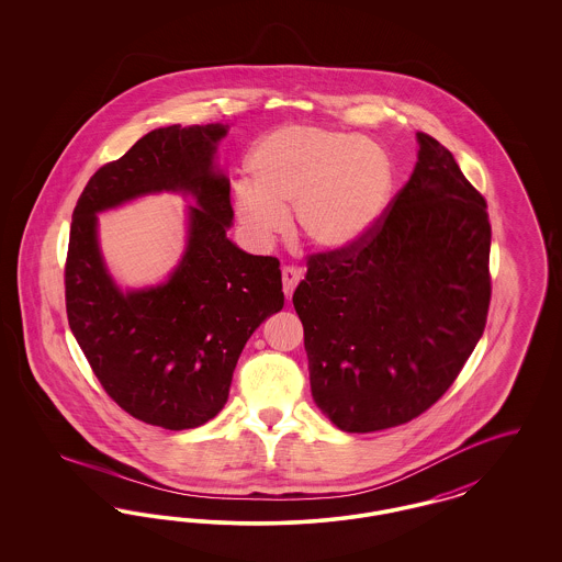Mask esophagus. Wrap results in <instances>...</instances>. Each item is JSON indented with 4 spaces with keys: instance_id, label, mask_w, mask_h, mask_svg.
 I'll use <instances>...</instances> for the list:
<instances>
[{
    "instance_id": "1",
    "label": "esophagus",
    "mask_w": 562,
    "mask_h": 562,
    "mask_svg": "<svg viewBox=\"0 0 562 562\" xmlns=\"http://www.w3.org/2000/svg\"><path fill=\"white\" fill-rule=\"evenodd\" d=\"M301 271L294 268H284L282 269V286H284V294H286V299H291L294 293V289H296V284H299V280H301Z\"/></svg>"
}]
</instances>
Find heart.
<instances>
[{
  "label": "heart",
  "mask_w": 562,
  "mask_h": 562,
  "mask_svg": "<svg viewBox=\"0 0 562 562\" xmlns=\"http://www.w3.org/2000/svg\"><path fill=\"white\" fill-rule=\"evenodd\" d=\"M250 177L234 186V209L246 238L269 246L294 223L324 252L367 240L387 213L394 164L369 138L318 126H286L252 149Z\"/></svg>",
  "instance_id": "b5f03b06"
}]
</instances>
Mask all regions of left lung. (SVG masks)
I'll return each instance as SVG.
<instances>
[{
	"label": "left lung",
	"instance_id": "left-lung-1",
	"mask_svg": "<svg viewBox=\"0 0 562 562\" xmlns=\"http://www.w3.org/2000/svg\"><path fill=\"white\" fill-rule=\"evenodd\" d=\"M417 143L415 170L379 227L351 250L312 255L293 294L312 396L351 434L428 411L486 324V202L447 147L426 133Z\"/></svg>",
	"mask_w": 562,
	"mask_h": 562
}]
</instances>
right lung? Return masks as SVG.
Segmentation results:
<instances>
[{"instance_id":"1","label":"right lung","mask_w":562,"mask_h":562,"mask_svg":"<svg viewBox=\"0 0 562 562\" xmlns=\"http://www.w3.org/2000/svg\"><path fill=\"white\" fill-rule=\"evenodd\" d=\"M223 124L168 126L99 168L74 211L65 263L67 318L103 390L164 429L206 424L225 406L241 349L284 305L280 261L227 238L229 179L214 154ZM191 194L189 246L161 285L124 294L98 246L95 214L147 192Z\"/></svg>"}]
</instances>
